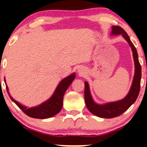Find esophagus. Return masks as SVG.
Returning a JSON list of instances; mask_svg holds the SVG:
<instances>
[{
    "label": "esophagus",
    "mask_w": 147,
    "mask_h": 147,
    "mask_svg": "<svg viewBox=\"0 0 147 147\" xmlns=\"http://www.w3.org/2000/svg\"><path fill=\"white\" fill-rule=\"evenodd\" d=\"M77 71H78L79 74H80V75H83V74L85 73L86 70L83 67H80V68H78V70H77Z\"/></svg>",
    "instance_id": "1"
}]
</instances>
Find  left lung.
Wrapping results in <instances>:
<instances>
[{
	"label": "left lung",
	"instance_id": "8db88e82",
	"mask_svg": "<svg viewBox=\"0 0 147 147\" xmlns=\"http://www.w3.org/2000/svg\"><path fill=\"white\" fill-rule=\"evenodd\" d=\"M111 29H112V31H111V34L113 35V36L122 34L123 38L128 42L133 52V57L135 64V74L129 92H128L126 97L121 100L99 104H97L92 99L89 84L87 82H85V90H84L86 105L88 111L91 113L95 115L97 117L109 118V119L120 115L136 102L138 98V96L139 95L140 89V81L142 77L141 65L140 64L139 60H138L137 50L130 40L127 33L119 26L114 25L111 28Z\"/></svg>",
	"mask_w": 147,
	"mask_h": 147
}]
</instances>
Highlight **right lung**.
<instances>
[{"label":"right lung","instance_id":"1","mask_svg":"<svg viewBox=\"0 0 147 147\" xmlns=\"http://www.w3.org/2000/svg\"><path fill=\"white\" fill-rule=\"evenodd\" d=\"M75 78V73L74 72L62 79L57 86L54 93L48 100L39 105L31 108H28L24 105H22L10 95L9 88L6 84L5 78H4V80L6 85L7 91L10 99L24 112V113L30 116V117L37 118V119H45V118L53 117L54 115L60 112L62 109V106H63L64 93L68 89V88L70 86V84H72V82H73Z\"/></svg>","mask_w":147,"mask_h":147}]
</instances>
